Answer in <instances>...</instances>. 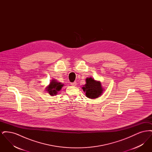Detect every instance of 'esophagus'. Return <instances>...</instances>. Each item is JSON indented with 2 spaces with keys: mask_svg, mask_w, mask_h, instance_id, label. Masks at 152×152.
Instances as JSON below:
<instances>
[{
  "mask_svg": "<svg viewBox=\"0 0 152 152\" xmlns=\"http://www.w3.org/2000/svg\"><path fill=\"white\" fill-rule=\"evenodd\" d=\"M71 86H76V82H73V83H71Z\"/></svg>",
  "mask_w": 152,
  "mask_h": 152,
  "instance_id": "obj_1",
  "label": "esophagus"
}]
</instances>
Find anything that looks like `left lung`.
Wrapping results in <instances>:
<instances>
[{
    "label": "left lung",
    "mask_w": 152,
    "mask_h": 152,
    "mask_svg": "<svg viewBox=\"0 0 152 152\" xmlns=\"http://www.w3.org/2000/svg\"><path fill=\"white\" fill-rule=\"evenodd\" d=\"M83 89L88 98L94 99L101 96L104 89L102 87L101 82L96 81L92 77L86 79V84L83 86Z\"/></svg>",
    "instance_id": "obj_1"
}]
</instances>
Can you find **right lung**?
<instances>
[{
	"label": "right lung",
	"instance_id": "1",
	"mask_svg": "<svg viewBox=\"0 0 152 152\" xmlns=\"http://www.w3.org/2000/svg\"><path fill=\"white\" fill-rule=\"evenodd\" d=\"M64 84L58 82L56 80H52L49 86L46 87V90L51 96L56 95L58 91H60Z\"/></svg>",
	"mask_w": 152,
	"mask_h": 152
}]
</instances>
